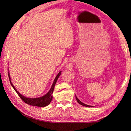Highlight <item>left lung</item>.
Listing matches in <instances>:
<instances>
[{
    "label": "left lung",
    "mask_w": 131,
    "mask_h": 131,
    "mask_svg": "<svg viewBox=\"0 0 131 131\" xmlns=\"http://www.w3.org/2000/svg\"><path fill=\"white\" fill-rule=\"evenodd\" d=\"M76 100H77V101L78 102V103L80 104V105H82V106H85V107H92L91 106H90V105H86V104H84V103H83V102H81L79 100V99H78V97H77L76 96Z\"/></svg>",
    "instance_id": "left-lung-1"
}]
</instances>
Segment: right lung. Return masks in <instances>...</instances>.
<instances>
[{"instance_id": "add662e5", "label": "right lung", "mask_w": 131, "mask_h": 131, "mask_svg": "<svg viewBox=\"0 0 131 131\" xmlns=\"http://www.w3.org/2000/svg\"><path fill=\"white\" fill-rule=\"evenodd\" d=\"M9 71H8V78H9L10 83L12 84V87L14 88V90L16 91L17 94L19 95V96L21 97V99L23 100L24 102L26 103V104H28V105H31V106H37V107H45V106H47V105H49L51 101H52V93L54 91V87L55 84H56L57 80L58 79V77L60 76L61 74V71L59 72V73L57 75L56 77H55L54 79V81L53 82V84L51 86V88L50 90L49 91L47 92V94L44 95V96L39 97H37V98H29V97H25L23 96V95H21L20 93L18 92V91L16 90V88L14 87V86L12 84V81H11V79H10V73H8Z\"/></svg>"}]
</instances>
